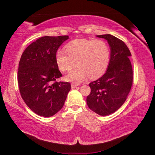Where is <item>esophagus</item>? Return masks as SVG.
<instances>
[{
  "label": "esophagus",
  "instance_id": "1",
  "mask_svg": "<svg viewBox=\"0 0 155 155\" xmlns=\"http://www.w3.org/2000/svg\"><path fill=\"white\" fill-rule=\"evenodd\" d=\"M78 85V84H77V83H72L71 84V87L72 88V89H74V88H76L77 87Z\"/></svg>",
  "mask_w": 155,
  "mask_h": 155
}]
</instances>
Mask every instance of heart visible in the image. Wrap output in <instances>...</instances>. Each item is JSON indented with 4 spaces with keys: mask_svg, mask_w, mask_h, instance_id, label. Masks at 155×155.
I'll return each instance as SVG.
<instances>
[{
    "mask_svg": "<svg viewBox=\"0 0 155 155\" xmlns=\"http://www.w3.org/2000/svg\"><path fill=\"white\" fill-rule=\"evenodd\" d=\"M66 52L57 51L56 64L59 69L68 72L77 65L65 77V79L73 83H80L90 77L97 78L104 74L109 61V48L101 40L77 39L68 43ZM76 62H75V61Z\"/></svg>",
    "mask_w": 155,
    "mask_h": 155,
    "instance_id": "obj_1",
    "label": "heart"
}]
</instances>
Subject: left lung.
<instances>
[{
  "label": "left lung",
  "mask_w": 155,
  "mask_h": 155,
  "mask_svg": "<svg viewBox=\"0 0 155 155\" xmlns=\"http://www.w3.org/2000/svg\"><path fill=\"white\" fill-rule=\"evenodd\" d=\"M108 42L111 53L106 72L98 80L89 84L91 93L87 104L100 115H108L116 111L127 98L133 84L131 53L124 41L105 34L96 35Z\"/></svg>",
  "instance_id": "8db88e82"
}]
</instances>
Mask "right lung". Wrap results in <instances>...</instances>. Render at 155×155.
<instances>
[{
  "label": "right lung",
  "mask_w": 155,
  "mask_h": 155,
  "mask_svg": "<svg viewBox=\"0 0 155 155\" xmlns=\"http://www.w3.org/2000/svg\"><path fill=\"white\" fill-rule=\"evenodd\" d=\"M68 39V35L42 37L31 44L21 56L18 72L21 96L41 116L51 117L60 111L71 89L70 83H52L62 76L55 54Z\"/></svg>",
  "instance_id": "1"
}]
</instances>
